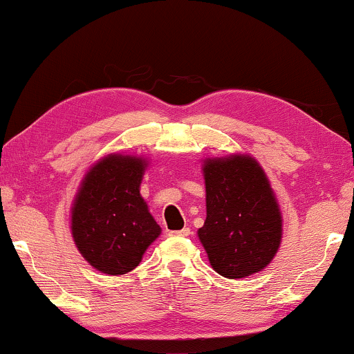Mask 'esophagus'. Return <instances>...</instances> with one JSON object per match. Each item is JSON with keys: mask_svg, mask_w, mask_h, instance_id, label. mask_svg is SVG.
<instances>
[{"mask_svg": "<svg viewBox=\"0 0 354 354\" xmlns=\"http://www.w3.org/2000/svg\"><path fill=\"white\" fill-rule=\"evenodd\" d=\"M171 236H188L190 235V229L188 227H183L182 230H176V232H169Z\"/></svg>", "mask_w": 354, "mask_h": 354, "instance_id": "obj_1", "label": "esophagus"}]
</instances>
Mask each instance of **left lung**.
<instances>
[{
  "instance_id": "obj_1",
  "label": "left lung",
  "mask_w": 354,
  "mask_h": 354,
  "mask_svg": "<svg viewBox=\"0 0 354 354\" xmlns=\"http://www.w3.org/2000/svg\"><path fill=\"white\" fill-rule=\"evenodd\" d=\"M206 221L198 230L212 269L243 279L263 270L277 253L282 217L268 177L250 156L205 162Z\"/></svg>"
}]
</instances>
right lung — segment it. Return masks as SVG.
I'll list each match as a JSON object with an SVG mask.
<instances>
[{"label":"right lung","mask_w":354,"mask_h":354,"mask_svg":"<svg viewBox=\"0 0 354 354\" xmlns=\"http://www.w3.org/2000/svg\"><path fill=\"white\" fill-rule=\"evenodd\" d=\"M142 158L111 154L91 167L72 207V236L82 256L109 275L133 270L161 227L140 195Z\"/></svg>","instance_id":"add662e5"}]
</instances>
